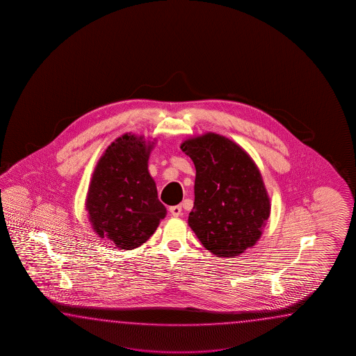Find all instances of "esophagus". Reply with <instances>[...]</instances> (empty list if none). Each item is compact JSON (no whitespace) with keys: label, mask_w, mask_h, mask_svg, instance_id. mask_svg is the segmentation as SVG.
Returning <instances> with one entry per match:
<instances>
[{"label":"esophagus","mask_w":356,"mask_h":356,"mask_svg":"<svg viewBox=\"0 0 356 356\" xmlns=\"http://www.w3.org/2000/svg\"><path fill=\"white\" fill-rule=\"evenodd\" d=\"M169 212H170V215H172V216H175V218H178V216H181V204H177V206H170V207H169Z\"/></svg>","instance_id":"esophagus-1"}]
</instances>
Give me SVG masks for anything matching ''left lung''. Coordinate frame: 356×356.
<instances>
[{"label": "left lung", "mask_w": 356, "mask_h": 356, "mask_svg": "<svg viewBox=\"0 0 356 356\" xmlns=\"http://www.w3.org/2000/svg\"><path fill=\"white\" fill-rule=\"evenodd\" d=\"M181 152L196 167L188 224L204 248L234 257L254 245L270 216V198L250 155L216 134L186 140Z\"/></svg>", "instance_id": "obj_1"}]
</instances>
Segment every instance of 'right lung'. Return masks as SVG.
<instances>
[{
	"label": "right lung",
	"instance_id": "1",
	"mask_svg": "<svg viewBox=\"0 0 356 356\" xmlns=\"http://www.w3.org/2000/svg\"><path fill=\"white\" fill-rule=\"evenodd\" d=\"M150 150L143 137L123 135L106 149L91 178L86 210L92 229L120 250L144 244L167 215L147 170Z\"/></svg>",
	"mask_w": 356,
	"mask_h": 356
}]
</instances>
